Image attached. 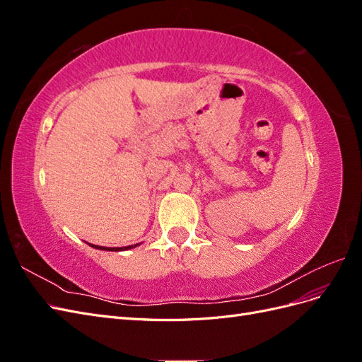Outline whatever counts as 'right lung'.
<instances>
[{"mask_svg": "<svg viewBox=\"0 0 362 362\" xmlns=\"http://www.w3.org/2000/svg\"><path fill=\"white\" fill-rule=\"evenodd\" d=\"M92 247L95 249H101V250H127V249H131V247H136L139 245H131V246H125V247H103V246H95V245H90Z\"/></svg>", "mask_w": 362, "mask_h": 362, "instance_id": "right-lung-1", "label": "right lung"}]
</instances>
